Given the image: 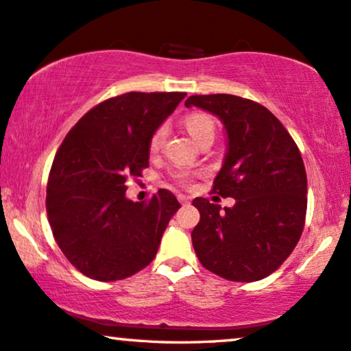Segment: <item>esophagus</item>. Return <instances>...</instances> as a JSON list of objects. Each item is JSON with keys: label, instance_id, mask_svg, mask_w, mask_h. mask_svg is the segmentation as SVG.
<instances>
[{"label": "esophagus", "instance_id": "esophagus-1", "mask_svg": "<svg viewBox=\"0 0 351 351\" xmlns=\"http://www.w3.org/2000/svg\"><path fill=\"white\" fill-rule=\"evenodd\" d=\"M178 200H180V204H183V205L191 202V199L188 197V195H183V194H178Z\"/></svg>", "mask_w": 351, "mask_h": 351}]
</instances>
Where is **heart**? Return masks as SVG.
I'll list each match as a JSON object with an SVG mask.
<instances>
[{
    "instance_id": "b5f03b06",
    "label": "heart",
    "mask_w": 351,
    "mask_h": 351,
    "mask_svg": "<svg viewBox=\"0 0 351 351\" xmlns=\"http://www.w3.org/2000/svg\"><path fill=\"white\" fill-rule=\"evenodd\" d=\"M186 127H188L191 136H193L195 141H197L199 138H202L204 134L215 132L212 119H210V117L205 115V114L189 115L188 119H186ZM167 133H168L167 125H160V127H158L156 132H154L152 138H151V143H149V147H151L152 152H157L158 149L163 146V143H165V139H167ZM176 178L183 181V183H186V180H188V173L178 171V173H176Z\"/></svg>"
}]
</instances>
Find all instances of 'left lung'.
<instances>
[{
  "label": "left lung",
  "instance_id": "8db88e82",
  "mask_svg": "<svg viewBox=\"0 0 351 351\" xmlns=\"http://www.w3.org/2000/svg\"><path fill=\"white\" fill-rule=\"evenodd\" d=\"M221 120L226 154L213 193L231 208L195 197L200 221L193 245L204 268L228 281L269 276L300 239L306 215V173L300 151L266 107L232 95H195L184 102Z\"/></svg>",
  "mask_w": 351,
  "mask_h": 351
}]
</instances>
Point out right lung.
I'll return each mask as SVG.
<instances>
[{
    "label": "right lung",
    "mask_w": 351,
    "mask_h": 351,
    "mask_svg": "<svg viewBox=\"0 0 351 351\" xmlns=\"http://www.w3.org/2000/svg\"><path fill=\"white\" fill-rule=\"evenodd\" d=\"M186 93H125L86 112L56 154L46 212L59 249L85 276H133L156 256L181 207L160 189L147 204L127 199L125 181L149 167V143Z\"/></svg>",
    "instance_id": "add662e5"
}]
</instances>
